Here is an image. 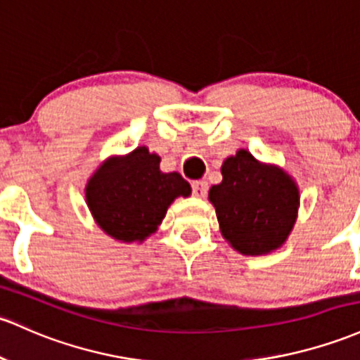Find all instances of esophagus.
Segmentation results:
<instances>
[{
	"label": "esophagus",
	"instance_id": "obj_1",
	"mask_svg": "<svg viewBox=\"0 0 360 360\" xmlns=\"http://www.w3.org/2000/svg\"><path fill=\"white\" fill-rule=\"evenodd\" d=\"M191 189H193V195L198 196V198H203L208 191V183L207 181H193Z\"/></svg>",
	"mask_w": 360,
	"mask_h": 360
}]
</instances>
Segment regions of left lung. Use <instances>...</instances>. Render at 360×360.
I'll list each match as a JSON object with an SVG mask.
<instances>
[{"label": "left lung", "instance_id": "obj_1", "mask_svg": "<svg viewBox=\"0 0 360 360\" xmlns=\"http://www.w3.org/2000/svg\"><path fill=\"white\" fill-rule=\"evenodd\" d=\"M222 177L208 196L222 236L232 248L243 255H264L282 246L299 205L297 186L290 176L239 150L224 162Z\"/></svg>", "mask_w": 360, "mask_h": 360}]
</instances>
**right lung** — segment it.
<instances>
[{
    "instance_id": "add662e5",
    "label": "right lung",
    "mask_w": 360,
    "mask_h": 360,
    "mask_svg": "<svg viewBox=\"0 0 360 360\" xmlns=\"http://www.w3.org/2000/svg\"><path fill=\"white\" fill-rule=\"evenodd\" d=\"M159 164V155L138 147L105 162L89 181L86 203L110 238L143 240L157 231L174 198L189 196L191 188L181 174L160 172Z\"/></svg>"
}]
</instances>
